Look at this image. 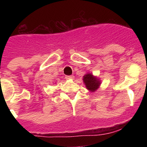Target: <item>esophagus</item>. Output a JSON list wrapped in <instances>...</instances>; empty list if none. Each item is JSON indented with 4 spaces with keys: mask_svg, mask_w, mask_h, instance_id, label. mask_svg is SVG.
I'll use <instances>...</instances> for the list:
<instances>
[{
    "mask_svg": "<svg viewBox=\"0 0 147 147\" xmlns=\"http://www.w3.org/2000/svg\"><path fill=\"white\" fill-rule=\"evenodd\" d=\"M65 79L66 80H74V76H66Z\"/></svg>",
    "mask_w": 147,
    "mask_h": 147,
    "instance_id": "esophagus-1",
    "label": "esophagus"
}]
</instances>
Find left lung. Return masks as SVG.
Wrapping results in <instances>:
<instances>
[{"label":"left lung","mask_w":147,"mask_h":147,"mask_svg":"<svg viewBox=\"0 0 147 147\" xmlns=\"http://www.w3.org/2000/svg\"><path fill=\"white\" fill-rule=\"evenodd\" d=\"M83 82L85 84V87L90 92L93 93L99 88L102 82L99 78L93 75L91 73H87L83 76Z\"/></svg>","instance_id":"8db88e82"}]
</instances>
